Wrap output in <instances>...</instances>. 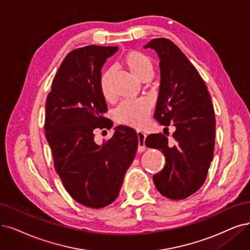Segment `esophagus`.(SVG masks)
<instances>
[{
  "mask_svg": "<svg viewBox=\"0 0 250 250\" xmlns=\"http://www.w3.org/2000/svg\"><path fill=\"white\" fill-rule=\"evenodd\" d=\"M138 138H139V146H138V151L142 152L145 150V139H146V134L141 132V131H138L137 132Z\"/></svg>",
  "mask_w": 250,
  "mask_h": 250,
  "instance_id": "obj_1",
  "label": "esophagus"
}]
</instances>
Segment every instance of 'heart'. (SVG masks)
Here are the masks:
<instances>
[{
    "mask_svg": "<svg viewBox=\"0 0 250 250\" xmlns=\"http://www.w3.org/2000/svg\"><path fill=\"white\" fill-rule=\"evenodd\" d=\"M123 62L133 75L140 81L150 79L153 76V62L148 55L143 52L136 50L128 51L125 54ZM111 76H112L111 69L103 71L100 76V89L105 100H111L113 98ZM150 110L151 105L146 100L125 101L115 110V119L120 124L141 127L147 123Z\"/></svg>",
    "mask_w": 250,
    "mask_h": 250,
    "instance_id": "b5f03b06",
    "label": "heart"
}]
</instances>
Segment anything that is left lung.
<instances>
[{
  "instance_id": "obj_1",
  "label": "left lung",
  "mask_w": 250,
  "mask_h": 250,
  "mask_svg": "<svg viewBox=\"0 0 250 250\" xmlns=\"http://www.w3.org/2000/svg\"><path fill=\"white\" fill-rule=\"evenodd\" d=\"M144 48L160 58L161 84L154 117L164 125H173L172 146L163 134H151L145 145L161 150L164 169L153 175L163 196L182 200L195 193L205 182L213 159L215 116L204 80L176 45L166 38L152 39Z\"/></svg>"
}]
</instances>
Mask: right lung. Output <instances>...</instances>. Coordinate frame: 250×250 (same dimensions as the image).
Instances as JSON below:
<instances>
[{"label": "right lung", "instance_id": "add662e5", "mask_svg": "<svg viewBox=\"0 0 250 250\" xmlns=\"http://www.w3.org/2000/svg\"><path fill=\"white\" fill-rule=\"evenodd\" d=\"M116 46L89 45L71 51L53 78L46 99L45 136L54 168L69 195L89 208L113 203L135 158L138 136L118 125L111 139L97 144L96 128H105L107 104L100 89L101 70Z\"/></svg>", "mask_w": 250, "mask_h": 250}]
</instances>
